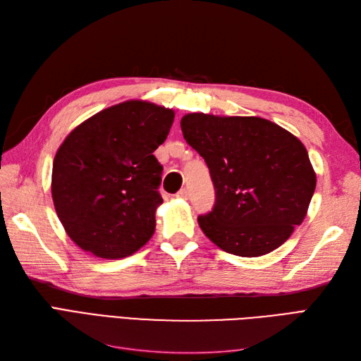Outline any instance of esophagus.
<instances>
[{
    "label": "esophagus",
    "instance_id": "esophagus-1",
    "mask_svg": "<svg viewBox=\"0 0 361 361\" xmlns=\"http://www.w3.org/2000/svg\"><path fill=\"white\" fill-rule=\"evenodd\" d=\"M176 197H178V199H180V200H188L190 194H188V191H187V190H180V191L176 194Z\"/></svg>",
    "mask_w": 361,
    "mask_h": 361
}]
</instances>
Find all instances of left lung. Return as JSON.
I'll list each match as a JSON object with an SVG mask.
<instances>
[{"mask_svg": "<svg viewBox=\"0 0 361 361\" xmlns=\"http://www.w3.org/2000/svg\"><path fill=\"white\" fill-rule=\"evenodd\" d=\"M180 128L215 187L212 212L197 218L203 233L241 257L264 256L286 243L307 215L316 188L301 141L256 116L190 113Z\"/></svg>", "mask_w": 361, "mask_h": 361, "instance_id": "1", "label": "left lung"}]
</instances>
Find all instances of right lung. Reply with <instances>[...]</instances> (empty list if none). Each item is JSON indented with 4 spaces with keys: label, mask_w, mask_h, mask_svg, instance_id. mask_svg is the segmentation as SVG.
Returning <instances> with one entry per match:
<instances>
[{
    "label": "right lung",
    "mask_w": 361,
    "mask_h": 361,
    "mask_svg": "<svg viewBox=\"0 0 361 361\" xmlns=\"http://www.w3.org/2000/svg\"><path fill=\"white\" fill-rule=\"evenodd\" d=\"M171 108L130 99L84 120L60 145L51 194L59 220L81 250L101 259L134 255L155 232Z\"/></svg>",
    "instance_id": "right-lung-1"
}]
</instances>
